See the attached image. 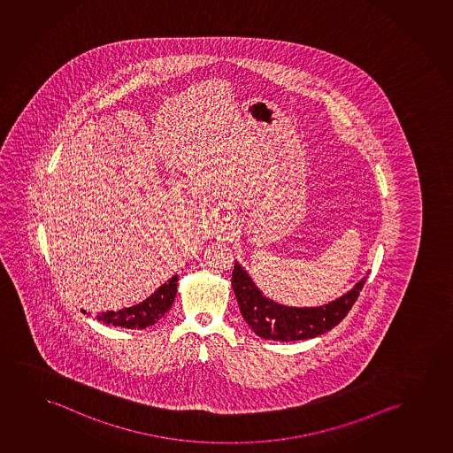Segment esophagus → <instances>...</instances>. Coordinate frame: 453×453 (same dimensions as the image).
<instances>
[{"label": "esophagus", "mask_w": 453, "mask_h": 453, "mask_svg": "<svg viewBox=\"0 0 453 453\" xmlns=\"http://www.w3.org/2000/svg\"><path fill=\"white\" fill-rule=\"evenodd\" d=\"M232 229H234V221L230 218H226V221L219 226V238H229Z\"/></svg>", "instance_id": "34e87169"}]
</instances>
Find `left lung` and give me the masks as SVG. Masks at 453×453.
<instances>
[{"label": "left lung", "instance_id": "1", "mask_svg": "<svg viewBox=\"0 0 453 453\" xmlns=\"http://www.w3.org/2000/svg\"><path fill=\"white\" fill-rule=\"evenodd\" d=\"M365 280L364 277L357 281L353 289L341 298L316 308H294L275 303L263 296L249 277L248 271L238 263L232 273V288L242 319L255 334L267 341L291 342L312 339L339 325L356 303Z\"/></svg>", "mask_w": 453, "mask_h": 453}]
</instances>
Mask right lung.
<instances>
[{
    "instance_id": "1",
    "label": "right lung",
    "mask_w": 453,
    "mask_h": 453,
    "mask_svg": "<svg viewBox=\"0 0 453 453\" xmlns=\"http://www.w3.org/2000/svg\"><path fill=\"white\" fill-rule=\"evenodd\" d=\"M178 275H174L141 303L120 311L100 312L96 319L105 325L128 329H143L150 325H155L172 308L178 291Z\"/></svg>"
}]
</instances>
